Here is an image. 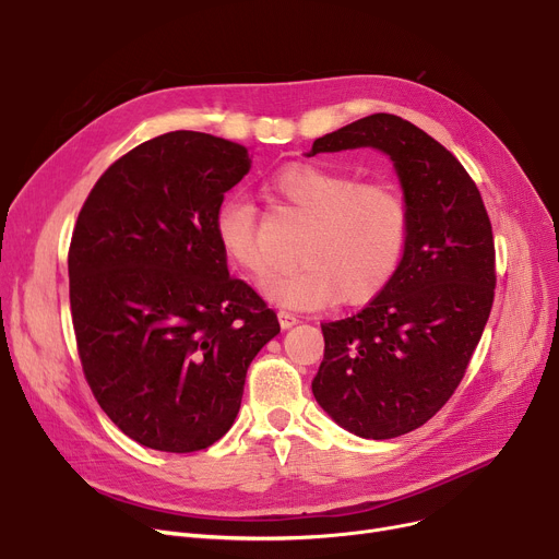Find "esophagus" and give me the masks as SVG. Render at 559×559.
Listing matches in <instances>:
<instances>
[{
	"mask_svg": "<svg viewBox=\"0 0 559 559\" xmlns=\"http://www.w3.org/2000/svg\"><path fill=\"white\" fill-rule=\"evenodd\" d=\"M278 321H281V329H292L295 324H299V317L287 310H278Z\"/></svg>",
	"mask_w": 559,
	"mask_h": 559,
	"instance_id": "1",
	"label": "esophagus"
}]
</instances>
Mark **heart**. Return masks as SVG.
Masks as SVG:
<instances>
[{
	"label": "heart",
	"mask_w": 559,
	"mask_h": 559,
	"mask_svg": "<svg viewBox=\"0 0 559 559\" xmlns=\"http://www.w3.org/2000/svg\"><path fill=\"white\" fill-rule=\"evenodd\" d=\"M272 192L283 209L310 222L299 249L304 264L264 276L260 287L274 304L297 310L337 301L362 306L396 276L409 235L403 192L388 181H365L356 174L319 163L278 169ZM226 258L247 274L267 270L255 205L228 197L213 219Z\"/></svg>",
	"instance_id": "1"
}]
</instances>
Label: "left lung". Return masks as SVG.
Masks as SVG:
<instances>
[{
	"label": "left lung",
	"instance_id": "8db88e82",
	"mask_svg": "<svg viewBox=\"0 0 559 559\" xmlns=\"http://www.w3.org/2000/svg\"><path fill=\"white\" fill-rule=\"evenodd\" d=\"M358 146L394 160L409 235L392 283L358 314L321 324L312 394L342 428L392 439L424 426L457 390L491 312L496 249L480 190L444 144L373 112L317 138L310 156Z\"/></svg>",
	"mask_w": 559,
	"mask_h": 559
}]
</instances>
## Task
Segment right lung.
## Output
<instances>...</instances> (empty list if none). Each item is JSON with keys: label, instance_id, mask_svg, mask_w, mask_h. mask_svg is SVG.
Instances as JSON below:
<instances>
[{"label": "right lung", "instance_id": "1", "mask_svg": "<svg viewBox=\"0 0 559 559\" xmlns=\"http://www.w3.org/2000/svg\"><path fill=\"white\" fill-rule=\"evenodd\" d=\"M242 144L171 131L117 158L87 194L68 251L83 376L110 421L167 453L233 426L276 312L228 276L213 219L249 171Z\"/></svg>", "mask_w": 559, "mask_h": 559}]
</instances>
